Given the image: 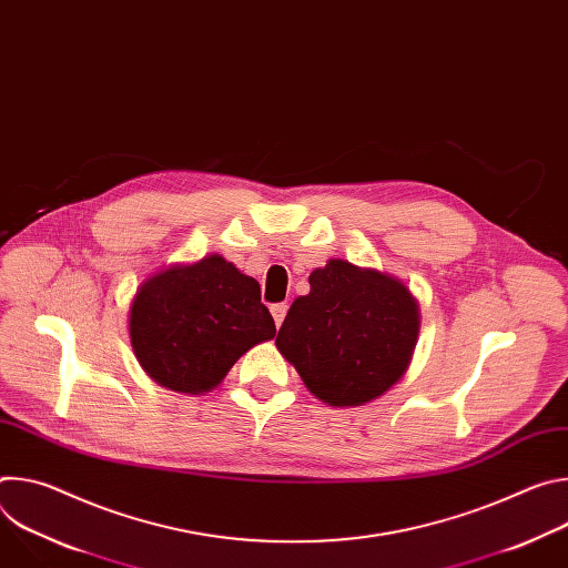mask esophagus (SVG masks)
Returning <instances> with one entry per match:
<instances>
[{"label": "esophagus", "mask_w": 568, "mask_h": 568, "mask_svg": "<svg viewBox=\"0 0 568 568\" xmlns=\"http://www.w3.org/2000/svg\"><path fill=\"white\" fill-rule=\"evenodd\" d=\"M270 310H272V316H274V321H276V326L281 328V323H283V318H285V314H287V303H274Z\"/></svg>", "instance_id": "34e87169"}]
</instances>
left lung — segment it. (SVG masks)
Segmentation results:
<instances>
[{
  "label": "left lung",
  "instance_id": "8db88e82",
  "mask_svg": "<svg viewBox=\"0 0 568 568\" xmlns=\"http://www.w3.org/2000/svg\"><path fill=\"white\" fill-rule=\"evenodd\" d=\"M418 333V303L399 281L331 261L310 274L276 346L318 399L359 407L404 375Z\"/></svg>",
  "mask_w": 568,
  "mask_h": 568
}]
</instances>
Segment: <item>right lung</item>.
I'll return each instance as SVG.
<instances>
[{
	"mask_svg": "<svg viewBox=\"0 0 568 568\" xmlns=\"http://www.w3.org/2000/svg\"><path fill=\"white\" fill-rule=\"evenodd\" d=\"M274 335L258 281L217 254L148 278L130 307L139 364L180 393L217 386L242 355Z\"/></svg>",
	"mask_w": 568,
	"mask_h": 568,
	"instance_id": "obj_1",
	"label": "right lung"
}]
</instances>
